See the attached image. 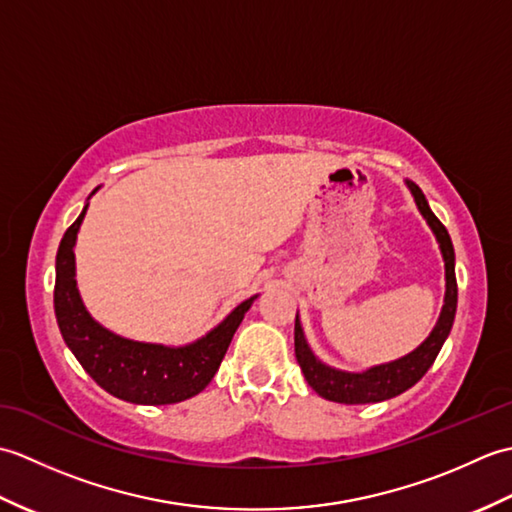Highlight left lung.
Returning a JSON list of instances; mask_svg holds the SVG:
<instances>
[{"mask_svg":"<svg viewBox=\"0 0 512 512\" xmlns=\"http://www.w3.org/2000/svg\"><path fill=\"white\" fill-rule=\"evenodd\" d=\"M407 187L416 200L418 211L422 213L424 220L431 226L433 235H436L442 259H444V277H447V292H444V306L440 312V319L436 328L431 330L427 341L420 343L416 350L409 352L407 356L398 358V361H391L385 365L369 367L367 372L354 374V372H341V369H334L330 365L321 363L310 345L306 341V334H303L299 314L295 319V356L301 367L303 376H306L308 385L317 391V394L325 400L332 402H343V405H367V402H380L389 400L402 391L413 387L418 380L427 374V369L436 361L440 354L444 341L453 328L455 319V308H458V281H455V253L449 231L444 224L438 220L433 211L429 209L427 198L420 191L418 184L407 180Z\"/></svg>","mask_w":512,"mask_h":512,"instance_id":"1","label":"left lung"}]
</instances>
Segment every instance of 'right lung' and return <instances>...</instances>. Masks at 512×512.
Instances as JSON below:
<instances>
[{"mask_svg": "<svg viewBox=\"0 0 512 512\" xmlns=\"http://www.w3.org/2000/svg\"><path fill=\"white\" fill-rule=\"evenodd\" d=\"M85 211L88 204L65 231L57 250L54 314L65 345L96 385L134 405H173L200 394L220 369L233 334L257 295L239 303L217 328L189 345L167 347L123 339L90 317L76 288L74 244Z\"/></svg>", "mask_w": 512, "mask_h": 512, "instance_id": "right-lung-1", "label": "right lung"}]
</instances>
